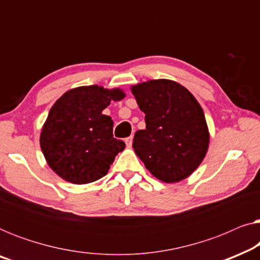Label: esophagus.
<instances>
[{"label": "esophagus", "mask_w": 260, "mask_h": 260, "mask_svg": "<svg viewBox=\"0 0 260 260\" xmlns=\"http://www.w3.org/2000/svg\"><path fill=\"white\" fill-rule=\"evenodd\" d=\"M125 144H126L127 148H130L131 145H133V136L125 138Z\"/></svg>", "instance_id": "obj_1"}]
</instances>
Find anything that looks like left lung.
I'll return each mask as SVG.
<instances>
[{
    "mask_svg": "<svg viewBox=\"0 0 260 260\" xmlns=\"http://www.w3.org/2000/svg\"><path fill=\"white\" fill-rule=\"evenodd\" d=\"M145 113V129L136 131L134 150L145 168L166 183L180 182L201 165L209 131L201 105L186 87L169 79L131 86Z\"/></svg>",
    "mask_w": 260,
    "mask_h": 260,
    "instance_id": "1",
    "label": "left lung"
}]
</instances>
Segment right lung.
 Returning a JSON list of instances; mask_svg holds the SVG:
<instances>
[{"label":"right lung","mask_w":260,"mask_h":260,"mask_svg":"<svg viewBox=\"0 0 260 260\" xmlns=\"http://www.w3.org/2000/svg\"><path fill=\"white\" fill-rule=\"evenodd\" d=\"M124 97L118 87L91 85L69 90L54 103L40 135L42 154L53 172L74 184L108 174L125 143L113 137V122L103 110Z\"/></svg>","instance_id":"add662e5"}]
</instances>
